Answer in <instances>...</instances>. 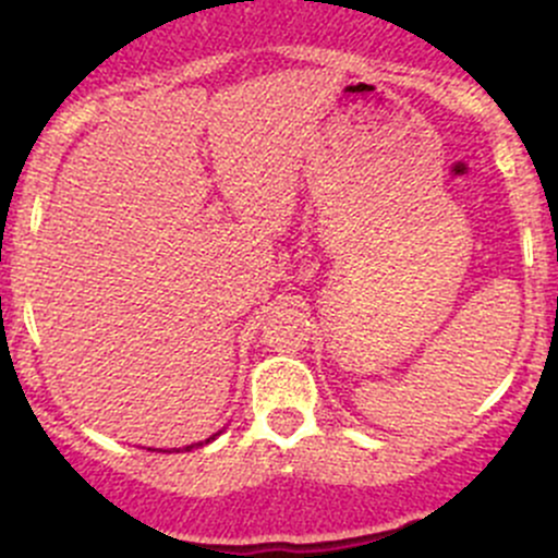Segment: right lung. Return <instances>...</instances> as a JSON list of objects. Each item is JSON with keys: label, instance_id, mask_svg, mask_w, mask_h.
<instances>
[{"label": "right lung", "instance_id": "obj_1", "mask_svg": "<svg viewBox=\"0 0 558 558\" xmlns=\"http://www.w3.org/2000/svg\"><path fill=\"white\" fill-rule=\"evenodd\" d=\"M210 440H216V435H213V437H207L205 442H210ZM205 442H194V446H185V451H191V448H196V446H205Z\"/></svg>", "mask_w": 558, "mask_h": 558}]
</instances>
